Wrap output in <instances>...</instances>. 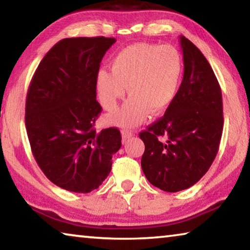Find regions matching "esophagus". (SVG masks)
<instances>
[{"label": "esophagus", "mask_w": 250, "mask_h": 250, "mask_svg": "<svg viewBox=\"0 0 250 250\" xmlns=\"http://www.w3.org/2000/svg\"><path fill=\"white\" fill-rule=\"evenodd\" d=\"M121 135H122V140L125 141V140H128L129 138L132 137L133 133L131 132V131H129V130H122L121 131Z\"/></svg>", "instance_id": "1"}]
</instances>
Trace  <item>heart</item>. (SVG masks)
Wrapping results in <instances>:
<instances>
[{"label":"heart","instance_id":"b5f03b06","mask_svg":"<svg viewBox=\"0 0 250 250\" xmlns=\"http://www.w3.org/2000/svg\"><path fill=\"white\" fill-rule=\"evenodd\" d=\"M183 61L170 45L135 44L122 49L111 64V74L100 70L97 90L107 111H115L128 89L129 100L109 117L112 125L131 128L145 121L149 112L160 115L179 90Z\"/></svg>","mask_w":250,"mask_h":250}]
</instances>
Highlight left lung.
Returning <instances> with one entry per match:
<instances>
[{"label": "left lung", "mask_w": 250, "mask_h": 250, "mask_svg": "<svg viewBox=\"0 0 250 250\" xmlns=\"http://www.w3.org/2000/svg\"><path fill=\"white\" fill-rule=\"evenodd\" d=\"M184 75L162 118L139 134L146 149L141 159L147 181L166 192L197 183L216 158L224 117L222 90L204 55L180 36Z\"/></svg>", "instance_id": "1"}]
</instances>
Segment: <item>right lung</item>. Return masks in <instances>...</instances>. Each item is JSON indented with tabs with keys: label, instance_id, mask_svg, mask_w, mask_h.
Segmentation results:
<instances>
[{
	"label": "right lung",
	"instance_id": "right-lung-1",
	"mask_svg": "<svg viewBox=\"0 0 250 250\" xmlns=\"http://www.w3.org/2000/svg\"><path fill=\"white\" fill-rule=\"evenodd\" d=\"M116 40L74 37L55 44L29 83L25 125L34 158L46 177L75 193L98 188L120 149L117 128L97 132L96 100L101 59Z\"/></svg>",
	"mask_w": 250,
	"mask_h": 250
}]
</instances>
